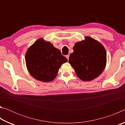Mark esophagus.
Instances as JSON below:
<instances>
[{
	"label": "esophagus",
	"instance_id": "obj_1",
	"mask_svg": "<svg viewBox=\"0 0 125 125\" xmlns=\"http://www.w3.org/2000/svg\"><path fill=\"white\" fill-rule=\"evenodd\" d=\"M69 55H67V56H66V58H67V60H69Z\"/></svg>",
	"mask_w": 125,
	"mask_h": 125
}]
</instances>
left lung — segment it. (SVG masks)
I'll return each mask as SVG.
<instances>
[{
    "mask_svg": "<svg viewBox=\"0 0 125 125\" xmlns=\"http://www.w3.org/2000/svg\"><path fill=\"white\" fill-rule=\"evenodd\" d=\"M73 52L69 56V63L76 74L83 81H90L100 74L106 63V53L104 46L90 37L77 42Z\"/></svg>",
    "mask_w": 125,
    "mask_h": 125,
    "instance_id": "left-lung-1",
    "label": "left lung"
}]
</instances>
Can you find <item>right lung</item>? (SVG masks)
<instances>
[{"label": "right lung", "instance_id": "1", "mask_svg": "<svg viewBox=\"0 0 125 125\" xmlns=\"http://www.w3.org/2000/svg\"><path fill=\"white\" fill-rule=\"evenodd\" d=\"M25 61L30 74L36 79L44 82L53 80L61 65L68 61L60 50L42 39H38L29 48Z\"/></svg>", "mask_w": 125, "mask_h": 125}]
</instances>
